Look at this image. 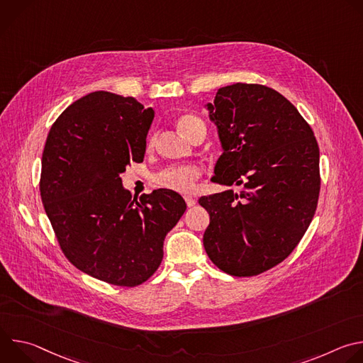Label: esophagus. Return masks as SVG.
Here are the masks:
<instances>
[{
    "instance_id": "34e87169",
    "label": "esophagus",
    "mask_w": 363,
    "mask_h": 363,
    "mask_svg": "<svg viewBox=\"0 0 363 363\" xmlns=\"http://www.w3.org/2000/svg\"><path fill=\"white\" fill-rule=\"evenodd\" d=\"M184 199H185V202H186V205H188V206H194V205L196 203V199H195L194 196L185 195V196H184Z\"/></svg>"
}]
</instances>
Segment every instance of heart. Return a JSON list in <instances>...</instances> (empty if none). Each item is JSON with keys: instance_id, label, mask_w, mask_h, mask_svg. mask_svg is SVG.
<instances>
[{"instance_id": "obj_1", "label": "heart", "mask_w": 363, "mask_h": 363, "mask_svg": "<svg viewBox=\"0 0 363 363\" xmlns=\"http://www.w3.org/2000/svg\"><path fill=\"white\" fill-rule=\"evenodd\" d=\"M178 129L189 138L191 133L198 128H205L202 121L194 115H184L177 122ZM153 142V140H152ZM201 175V169L196 165H182V167H172L155 178L160 186L177 191V192H191L195 188V182Z\"/></svg>"}]
</instances>
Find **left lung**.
I'll use <instances>...</instances> for the list:
<instances>
[{
	"instance_id": "1",
	"label": "left lung",
	"mask_w": 363,
	"mask_h": 363,
	"mask_svg": "<svg viewBox=\"0 0 363 363\" xmlns=\"http://www.w3.org/2000/svg\"><path fill=\"white\" fill-rule=\"evenodd\" d=\"M203 108L223 147L213 181L238 186L198 199L210 214L205 251L227 274H260L284 260L313 220L316 138L291 103L263 84L221 87Z\"/></svg>"
}]
</instances>
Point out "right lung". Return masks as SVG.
<instances>
[{
    "label": "right lung",
    "mask_w": 363,
    "mask_h": 363,
    "mask_svg": "<svg viewBox=\"0 0 363 363\" xmlns=\"http://www.w3.org/2000/svg\"><path fill=\"white\" fill-rule=\"evenodd\" d=\"M155 111L135 97L93 91L51 126L40 194L69 262L115 286L133 287L160 267L164 240L186 210L167 188L132 199L121 175L145 157Z\"/></svg>",
    "instance_id": "1"
}]
</instances>
